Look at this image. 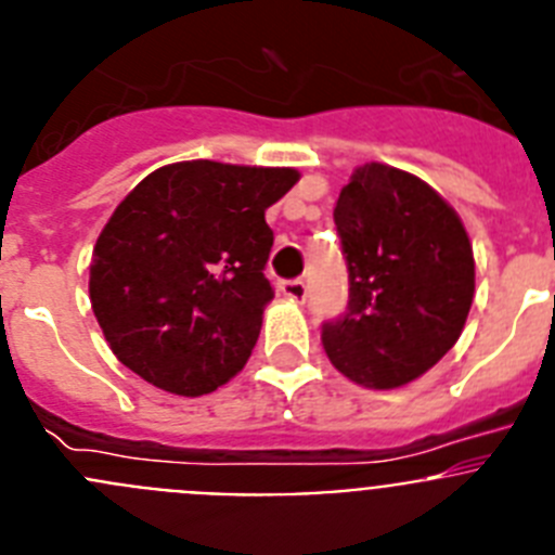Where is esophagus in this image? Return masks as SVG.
<instances>
[{
	"instance_id": "1",
	"label": "esophagus",
	"mask_w": 555,
	"mask_h": 555,
	"mask_svg": "<svg viewBox=\"0 0 555 555\" xmlns=\"http://www.w3.org/2000/svg\"><path fill=\"white\" fill-rule=\"evenodd\" d=\"M278 288H281V294L286 297V300H294V302L306 300V283L302 281H283Z\"/></svg>"
}]
</instances>
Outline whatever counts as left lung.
Returning a JSON list of instances; mask_svg holds the SVG:
<instances>
[{"mask_svg": "<svg viewBox=\"0 0 555 555\" xmlns=\"http://www.w3.org/2000/svg\"><path fill=\"white\" fill-rule=\"evenodd\" d=\"M350 269V306L322 327L331 364L366 389H400L459 341L475 258L453 205L411 171L356 166L333 208Z\"/></svg>", "mask_w": 555, "mask_h": 555, "instance_id": "8db88e82", "label": "left lung"}]
</instances>
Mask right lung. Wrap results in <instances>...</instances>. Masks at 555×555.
<instances>
[{
    "instance_id": "right-lung-1",
    "label": "right lung",
    "mask_w": 555,
    "mask_h": 555,
    "mask_svg": "<svg viewBox=\"0 0 555 555\" xmlns=\"http://www.w3.org/2000/svg\"><path fill=\"white\" fill-rule=\"evenodd\" d=\"M292 166L180 160L116 205L91 253L88 297L107 347L169 395L217 391L244 370L272 286L267 208Z\"/></svg>"
}]
</instances>
